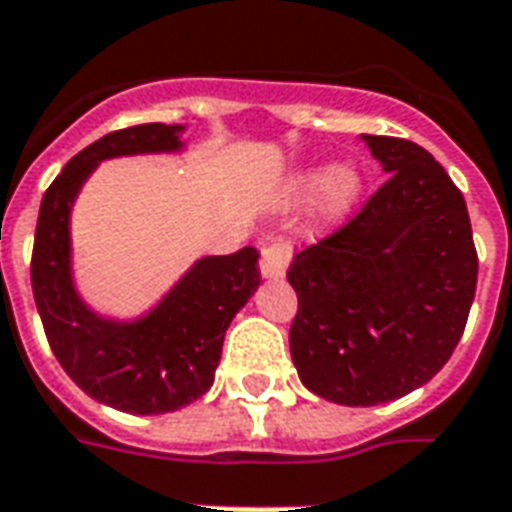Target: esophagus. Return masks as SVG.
Instances as JSON below:
<instances>
[{"mask_svg": "<svg viewBox=\"0 0 512 512\" xmlns=\"http://www.w3.org/2000/svg\"><path fill=\"white\" fill-rule=\"evenodd\" d=\"M288 261H291V245H288L286 240L270 242V245L261 251V261H259L261 278L283 280L286 278Z\"/></svg>", "mask_w": 512, "mask_h": 512, "instance_id": "1", "label": "esophagus"}]
</instances>
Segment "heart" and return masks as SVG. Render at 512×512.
Masks as SVG:
<instances>
[{
	"label": "heart",
	"instance_id": "heart-1",
	"mask_svg": "<svg viewBox=\"0 0 512 512\" xmlns=\"http://www.w3.org/2000/svg\"><path fill=\"white\" fill-rule=\"evenodd\" d=\"M321 188V210L326 218H343L353 207V202L361 194V175L353 164H334L326 172L321 169H302L288 183V194L294 199L310 197L313 191Z\"/></svg>",
	"mask_w": 512,
	"mask_h": 512
}]
</instances>
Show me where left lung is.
I'll use <instances>...</instances> for the list:
<instances>
[{
	"mask_svg": "<svg viewBox=\"0 0 512 512\" xmlns=\"http://www.w3.org/2000/svg\"><path fill=\"white\" fill-rule=\"evenodd\" d=\"M361 140L388 180L351 224L288 267L299 380L348 407L405 397L443 370L478 283L470 215L448 172L416 142Z\"/></svg>",
	"mask_w": 512,
	"mask_h": 512,
	"instance_id": "obj_1",
	"label": "left lung"
}]
</instances>
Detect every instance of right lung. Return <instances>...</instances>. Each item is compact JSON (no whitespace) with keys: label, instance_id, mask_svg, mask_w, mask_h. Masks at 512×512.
Here are the masks:
<instances>
[{"label":"right lung","instance_id":"add662e5","mask_svg":"<svg viewBox=\"0 0 512 512\" xmlns=\"http://www.w3.org/2000/svg\"><path fill=\"white\" fill-rule=\"evenodd\" d=\"M183 124L105 134L69 159L45 191L34 232L32 291L53 356L88 397L134 416H161L210 391L226 329L259 288L256 248L202 256L140 315L88 305L72 270V207L94 169L118 156L183 153Z\"/></svg>","mask_w":512,"mask_h":512}]
</instances>
